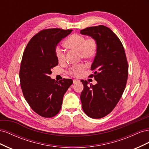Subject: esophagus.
I'll return each instance as SVG.
<instances>
[{
    "instance_id": "34e87169",
    "label": "esophagus",
    "mask_w": 149,
    "mask_h": 149,
    "mask_svg": "<svg viewBox=\"0 0 149 149\" xmlns=\"http://www.w3.org/2000/svg\"><path fill=\"white\" fill-rule=\"evenodd\" d=\"M79 81H80L79 80H78V79H73V83H74V84L79 83Z\"/></svg>"
}]
</instances>
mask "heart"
I'll return each mask as SVG.
<instances>
[{
	"instance_id": "b5f03b06",
	"label": "heart",
	"mask_w": 149,
	"mask_h": 149,
	"mask_svg": "<svg viewBox=\"0 0 149 149\" xmlns=\"http://www.w3.org/2000/svg\"><path fill=\"white\" fill-rule=\"evenodd\" d=\"M65 45L68 48L78 51L80 58L86 60L92 59L95 56L98 48L97 42L95 38L93 37L86 38L84 36L78 33L70 35L66 39ZM55 55L58 61L61 63L64 61L65 53L60 47L56 48ZM85 66L81 63L71 67L69 73L71 75L76 76L83 72Z\"/></svg>"
}]
</instances>
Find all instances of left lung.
Here are the masks:
<instances>
[{"mask_svg": "<svg viewBox=\"0 0 149 149\" xmlns=\"http://www.w3.org/2000/svg\"><path fill=\"white\" fill-rule=\"evenodd\" d=\"M82 35L95 38L98 44L91 70L97 83L88 84L83 79L84 89L80 99L85 114L93 119L109 114L119 101L128 78V63L119 38L104 25L90 26L80 31Z\"/></svg>", "mask_w": 149, "mask_h": 149, "instance_id": "1", "label": "left lung"}]
</instances>
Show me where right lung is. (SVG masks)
I'll list each match as a JSON object with an SVG mask.
<instances>
[{"label": "right lung", "instance_id": "obj_1", "mask_svg": "<svg viewBox=\"0 0 149 149\" xmlns=\"http://www.w3.org/2000/svg\"><path fill=\"white\" fill-rule=\"evenodd\" d=\"M73 30L49 29L34 35L22 56L19 77L24 96L30 107L43 118L60 112L65 93L73 84L71 79H51L52 69L58 65L56 47Z\"/></svg>", "mask_w": 149, "mask_h": 149}]
</instances>
